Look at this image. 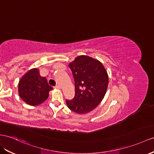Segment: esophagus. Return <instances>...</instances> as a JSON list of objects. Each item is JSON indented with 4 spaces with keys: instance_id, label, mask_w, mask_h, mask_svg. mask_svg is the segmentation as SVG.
Listing matches in <instances>:
<instances>
[{
    "instance_id": "obj_1",
    "label": "esophagus",
    "mask_w": 154,
    "mask_h": 154,
    "mask_svg": "<svg viewBox=\"0 0 154 154\" xmlns=\"http://www.w3.org/2000/svg\"><path fill=\"white\" fill-rule=\"evenodd\" d=\"M54 88L60 90V89L61 88V86H60V85H57V86H54Z\"/></svg>"
}]
</instances>
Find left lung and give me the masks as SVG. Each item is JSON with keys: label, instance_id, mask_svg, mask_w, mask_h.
<instances>
[{"label": "left lung", "instance_id": "left-lung-1", "mask_svg": "<svg viewBox=\"0 0 154 154\" xmlns=\"http://www.w3.org/2000/svg\"><path fill=\"white\" fill-rule=\"evenodd\" d=\"M75 81V97L66 100L68 108L84 115L97 107L107 92L109 76L102 63L86 55H81L70 62Z\"/></svg>", "mask_w": 154, "mask_h": 154}]
</instances>
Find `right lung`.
I'll return each mask as SVG.
<instances>
[{"mask_svg":"<svg viewBox=\"0 0 154 154\" xmlns=\"http://www.w3.org/2000/svg\"><path fill=\"white\" fill-rule=\"evenodd\" d=\"M53 89L46 77L40 75L38 68H32L27 72L18 84L19 97L31 106H36L44 102L49 97V91Z\"/></svg>","mask_w":154,"mask_h":154,"instance_id":"add662e5","label":"right lung"}]
</instances>
